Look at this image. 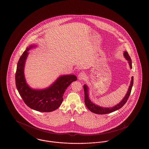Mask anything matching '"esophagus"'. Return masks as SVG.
I'll return each instance as SVG.
<instances>
[{
  "instance_id": "34e87169",
  "label": "esophagus",
  "mask_w": 149,
  "mask_h": 149,
  "mask_svg": "<svg viewBox=\"0 0 149 149\" xmlns=\"http://www.w3.org/2000/svg\"><path fill=\"white\" fill-rule=\"evenodd\" d=\"M85 77H86V75H85V73L83 72H80L78 75V79L80 80L85 79Z\"/></svg>"
}]
</instances>
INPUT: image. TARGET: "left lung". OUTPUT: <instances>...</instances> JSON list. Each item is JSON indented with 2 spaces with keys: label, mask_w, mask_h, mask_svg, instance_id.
I'll return each mask as SVG.
<instances>
[{
  "label": "left lung",
  "mask_w": 149,
  "mask_h": 149,
  "mask_svg": "<svg viewBox=\"0 0 149 149\" xmlns=\"http://www.w3.org/2000/svg\"><path fill=\"white\" fill-rule=\"evenodd\" d=\"M124 57L126 58V60L128 61V64L130 65V67L131 69L132 68V61L131 59V57L128 55V52L127 51H125L123 53ZM134 83V77H132L131 78V81L130 85L129 86L128 89L127 94L125 96V97L123 98V99L120 101V103L117 104V105L114 106L113 107H110V108H105V107H100L94 103H93L92 102L91 100V99L89 97V93H88V87L87 85H84L83 88L84 91V102H85V105L86 107L89 109V111L92 112L93 113H94L95 114H104L109 113L111 112H113L114 111H116L120 108H122L123 106L125 103L127 102L128 98L131 94L132 87Z\"/></svg>",
  "instance_id": "1"
}]
</instances>
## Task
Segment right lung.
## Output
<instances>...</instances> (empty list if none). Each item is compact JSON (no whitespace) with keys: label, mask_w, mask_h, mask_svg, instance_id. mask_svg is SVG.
Listing matches in <instances>:
<instances>
[{"label":"right lung","mask_w":149,"mask_h":149,"mask_svg":"<svg viewBox=\"0 0 149 149\" xmlns=\"http://www.w3.org/2000/svg\"><path fill=\"white\" fill-rule=\"evenodd\" d=\"M36 47L30 45L23 53L17 66L15 84L17 90L25 104L32 109L42 112H50L57 109L63 101L64 92L67 88L77 78L74 75L59 77L49 87L44 89H34L27 84L24 68L29 50Z\"/></svg>","instance_id":"1"}]
</instances>
